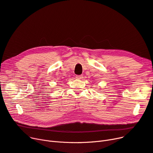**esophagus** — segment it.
I'll use <instances>...</instances> for the list:
<instances>
[{
  "label": "esophagus",
  "instance_id": "34e87169",
  "mask_svg": "<svg viewBox=\"0 0 153 153\" xmlns=\"http://www.w3.org/2000/svg\"><path fill=\"white\" fill-rule=\"evenodd\" d=\"M77 79H81L83 78V76L82 75H77L76 76Z\"/></svg>",
  "mask_w": 153,
  "mask_h": 153
}]
</instances>
